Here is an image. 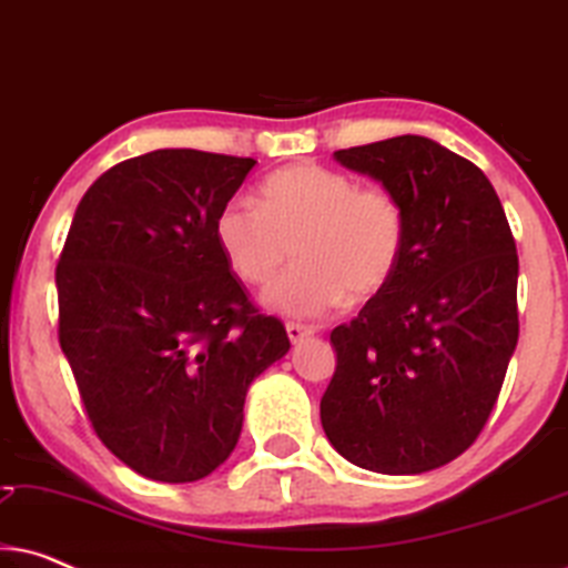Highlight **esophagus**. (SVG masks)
Instances as JSON below:
<instances>
[{
	"label": "esophagus",
	"mask_w": 568,
	"mask_h": 568,
	"mask_svg": "<svg viewBox=\"0 0 568 568\" xmlns=\"http://www.w3.org/2000/svg\"><path fill=\"white\" fill-rule=\"evenodd\" d=\"M286 333H290L292 344H300V341H305L307 336H313V328H310V325H305V323L290 321V323H286Z\"/></svg>",
	"instance_id": "34e87169"
}]
</instances>
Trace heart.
<instances>
[{"mask_svg": "<svg viewBox=\"0 0 568 568\" xmlns=\"http://www.w3.org/2000/svg\"><path fill=\"white\" fill-rule=\"evenodd\" d=\"M258 204L230 201L214 235L240 282L263 286L290 261L297 266L266 292L274 313L323 317L348 297L383 292L406 251V209L385 185H359L348 173L297 162L271 173Z\"/></svg>", "mask_w": 568, "mask_h": 568, "instance_id": "1", "label": "heart"}]
</instances>
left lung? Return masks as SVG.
I'll return each mask as SVG.
<instances>
[{"label":"left lung","mask_w":568,"mask_h":568,"mask_svg":"<svg viewBox=\"0 0 568 568\" xmlns=\"http://www.w3.org/2000/svg\"><path fill=\"white\" fill-rule=\"evenodd\" d=\"M406 209L400 266L331 333L325 437L348 463L416 476L463 455L491 416L519 336L517 245L484 170L426 136L338 150Z\"/></svg>","instance_id":"1"}]
</instances>
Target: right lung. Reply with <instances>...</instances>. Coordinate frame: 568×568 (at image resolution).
Returning a JSON list of instances; mask_svg holds the SVG:
<instances>
[{
	"mask_svg": "<svg viewBox=\"0 0 568 568\" xmlns=\"http://www.w3.org/2000/svg\"><path fill=\"white\" fill-rule=\"evenodd\" d=\"M253 165L199 150L123 160L84 193L59 255L61 352L98 439L144 478L220 468L247 385L290 352L214 235Z\"/></svg>",
	"mask_w": 568,
	"mask_h": 568,
	"instance_id": "1",
	"label": "right lung"
}]
</instances>
